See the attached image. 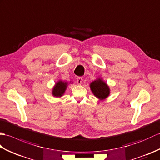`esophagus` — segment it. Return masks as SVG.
<instances>
[{"mask_svg": "<svg viewBox=\"0 0 160 160\" xmlns=\"http://www.w3.org/2000/svg\"><path fill=\"white\" fill-rule=\"evenodd\" d=\"M82 82H83V78L81 77H78L77 79V84L81 85V83H82Z\"/></svg>", "mask_w": 160, "mask_h": 160, "instance_id": "1", "label": "esophagus"}]
</instances>
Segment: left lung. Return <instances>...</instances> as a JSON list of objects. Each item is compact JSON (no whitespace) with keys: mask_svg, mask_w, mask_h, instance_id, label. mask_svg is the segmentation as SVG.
I'll use <instances>...</instances> for the list:
<instances>
[{"mask_svg":"<svg viewBox=\"0 0 160 160\" xmlns=\"http://www.w3.org/2000/svg\"><path fill=\"white\" fill-rule=\"evenodd\" d=\"M90 88L95 97L100 100H103L109 94V86L100 78L92 81L90 83Z\"/></svg>","mask_w":160,"mask_h":160,"instance_id":"1","label":"left lung"}]
</instances>
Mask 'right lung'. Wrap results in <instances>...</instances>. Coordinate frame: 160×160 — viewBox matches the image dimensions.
Segmentation results:
<instances>
[{"mask_svg": "<svg viewBox=\"0 0 160 160\" xmlns=\"http://www.w3.org/2000/svg\"><path fill=\"white\" fill-rule=\"evenodd\" d=\"M67 86H68V83L65 81H59L58 83L55 84L52 91V94L54 97H61L65 92Z\"/></svg>", "mask_w": 160, "mask_h": 160, "instance_id": "obj_1", "label": "right lung"}]
</instances>
